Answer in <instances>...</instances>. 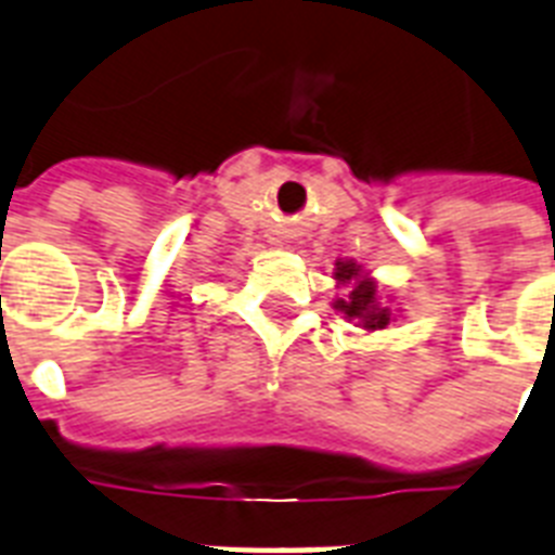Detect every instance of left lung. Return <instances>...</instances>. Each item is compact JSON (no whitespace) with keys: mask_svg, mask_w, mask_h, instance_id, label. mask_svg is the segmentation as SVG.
Returning <instances> with one entry per match:
<instances>
[{"mask_svg":"<svg viewBox=\"0 0 555 555\" xmlns=\"http://www.w3.org/2000/svg\"><path fill=\"white\" fill-rule=\"evenodd\" d=\"M336 285L345 287V296H336L333 308L339 310L348 322H356L362 331H385L393 322V310L379 299V285L371 273H364L362 264L353 259L336 262Z\"/></svg>","mask_w":555,"mask_h":555,"instance_id":"left-lung-1","label":"left lung"}]
</instances>
